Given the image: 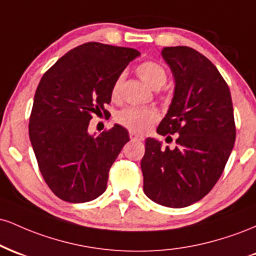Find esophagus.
<instances>
[{"instance_id": "obj_1", "label": "esophagus", "mask_w": 256, "mask_h": 256, "mask_svg": "<svg viewBox=\"0 0 256 256\" xmlns=\"http://www.w3.org/2000/svg\"><path fill=\"white\" fill-rule=\"evenodd\" d=\"M130 138H131V140H144V137L140 136V134H134V132H130Z\"/></svg>"}]
</instances>
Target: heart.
Here are the masks:
<instances>
[{"instance_id": "heart-1", "label": "heart", "mask_w": 256, "mask_h": 256, "mask_svg": "<svg viewBox=\"0 0 256 256\" xmlns=\"http://www.w3.org/2000/svg\"><path fill=\"white\" fill-rule=\"evenodd\" d=\"M137 74L140 79L148 84L152 89L158 90L162 85H165L167 80V72L165 67L158 61L148 60L143 61L136 68ZM122 82H124V74H119L114 80L110 89V96L113 100H118L122 92ZM158 119V113L152 108H140V107H128L125 110L116 113V120L119 125L130 130L131 132L140 134L148 130L149 126L154 124Z\"/></svg>"}]
</instances>
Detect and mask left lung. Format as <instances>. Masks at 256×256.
I'll return each instance as SVG.
<instances>
[{"instance_id":"1","label":"left lung","mask_w":256,"mask_h":256,"mask_svg":"<svg viewBox=\"0 0 256 256\" xmlns=\"http://www.w3.org/2000/svg\"><path fill=\"white\" fill-rule=\"evenodd\" d=\"M174 77V94L158 134H178L177 146L146 138L140 161L152 201L183 208L204 198L224 171L236 140L230 89L216 67L189 46L161 52Z\"/></svg>"}]
</instances>
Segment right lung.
<instances>
[{
	"label": "right lung",
	"instance_id": "1",
	"mask_svg": "<svg viewBox=\"0 0 256 256\" xmlns=\"http://www.w3.org/2000/svg\"><path fill=\"white\" fill-rule=\"evenodd\" d=\"M140 55L132 48L84 43L40 79L28 134L44 180L64 201L83 204L104 192L108 172L128 134L116 124L98 137L88 128L94 114H107L112 85Z\"/></svg>",
	"mask_w": 256,
	"mask_h": 256
}]
</instances>
